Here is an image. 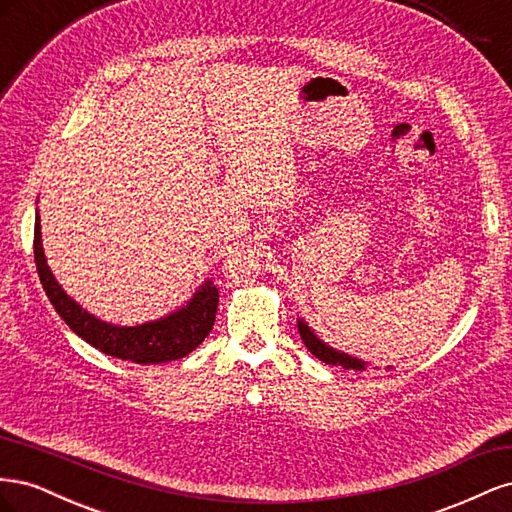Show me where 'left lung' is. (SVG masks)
I'll return each mask as SVG.
<instances>
[{
  "mask_svg": "<svg viewBox=\"0 0 512 512\" xmlns=\"http://www.w3.org/2000/svg\"><path fill=\"white\" fill-rule=\"evenodd\" d=\"M297 327H299V333H301V339H303V344H305V348L312 352L316 359H320L322 363H327V365H342L344 369H356V371H363V369H367V363L365 361H361V359H354V356H350V354H346V352H339V350H335V348H331V346H327L322 342V339L307 327V324L299 318V322H297Z\"/></svg>",
  "mask_w": 512,
  "mask_h": 512,
  "instance_id": "obj_1",
  "label": "left lung"
}]
</instances>
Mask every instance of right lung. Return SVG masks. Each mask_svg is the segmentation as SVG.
I'll return each mask as SVG.
<instances>
[{
    "mask_svg": "<svg viewBox=\"0 0 512 512\" xmlns=\"http://www.w3.org/2000/svg\"><path fill=\"white\" fill-rule=\"evenodd\" d=\"M34 258L42 288L53 303L55 312L87 344L108 356H115V359L141 365L177 361L203 344L213 329L220 292L209 280L196 290L188 305L177 309V312L160 320L136 324V327H117V324L102 322L94 314L85 312L57 284L49 265H46V256L42 250L40 215H36L34 228Z\"/></svg>",
    "mask_w": 512,
    "mask_h": 512,
    "instance_id": "right-lung-1",
    "label": "right lung"
}]
</instances>
